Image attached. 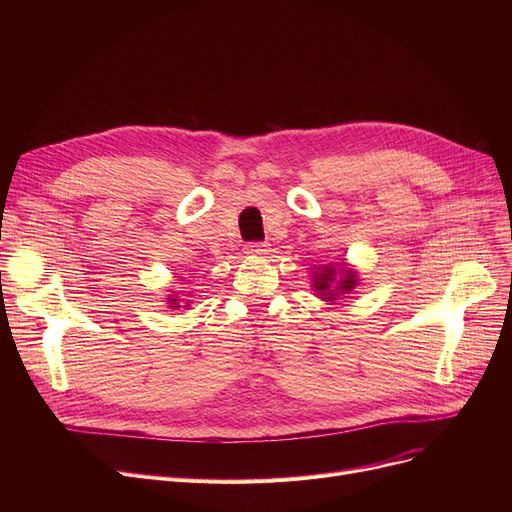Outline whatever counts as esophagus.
Masks as SVG:
<instances>
[{"label": "esophagus", "mask_w": 512, "mask_h": 512, "mask_svg": "<svg viewBox=\"0 0 512 512\" xmlns=\"http://www.w3.org/2000/svg\"><path fill=\"white\" fill-rule=\"evenodd\" d=\"M245 253H249V255H265L267 253V245H265V242H249V245L245 247Z\"/></svg>", "instance_id": "obj_1"}]
</instances>
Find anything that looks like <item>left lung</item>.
Here are the masks:
<instances>
[{"instance_id": "1", "label": "left lung", "mask_w": 512, "mask_h": 512, "mask_svg": "<svg viewBox=\"0 0 512 512\" xmlns=\"http://www.w3.org/2000/svg\"><path fill=\"white\" fill-rule=\"evenodd\" d=\"M359 284V272L346 261L311 267V288L328 305H336L340 297L351 294Z\"/></svg>"}]
</instances>
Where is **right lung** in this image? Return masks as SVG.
<instances>
[{
    "label": "right lung",
    "mask_w": 512,
    "mask_h": 512,
    "mask_svg": "<svg viewBox=\"0 0 512 512\" xmlns=\"http://www.w3.org/2000/svg\"><path fill=\"white\" fill-rule=\"evenodd\" d=\"M170 294H168V307H172V309H180V307H188V305H180V299H178V294L174 292V290H168Z\"/></svg>",
    "instance_id": "add662e5"
}]
</instances>
